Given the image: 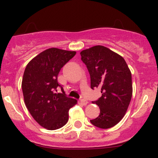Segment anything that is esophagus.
I'll return each mask as SVG.
<instances>
[{
  "label": "esophagus",
  "mask_w": 158,
  "mask_h": 158,
  "mask_svg": "<svg viewBox=\"0 0 158 158\" xmlns=\"http://www.w3.org/2000/svg\"><path fill=\"white\" fill-rule=\"evenodd\" d=\"M80 102H81V104L83 105V106H86L87 103H88V102H87L85 99H80Z\"/></svg>",
  "instance_id": "34e87169"
}]
</instances>
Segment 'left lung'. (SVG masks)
<instances>
[{"label": "left lung", "instance_id": "obj_1", "mask_svg": "<svg viewBox=\"0 0 158 158\" xmlns=\"http://www.w3.org/2000/svg\"><path fill=\"white\" fill-rule=\"evenodd\" d=\"M80 55L90 74L91 88H100L102 92L92 102L99 107L100 114L91 123L100 128H111L123 118L131 99L130 69L123 57L103 46L82 50Z\"/></svg>", "mask_w": 158, "mask_h": 158}]
</instances>
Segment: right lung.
Returning <instances> with one entry per match:
<instances>
[{"instance_id":"add662e5","label":"right lung","mask_w":158,"mask_h":158,"mask_svg":"<svg viewBox=\"0 0 158 158\" xmlns=\"http://www.w3.org/2000/svg\"><path fill=\"white\" fill-rule=\"evenodd\" d=\"M76 52L50 48L40 52L26 66L22 79L24 102L36 122L48 130L62 128L69 120V110L77 103L67 97L57 76ZM61 88L62 94H56Z\"/></svg>"}]
</instances>
